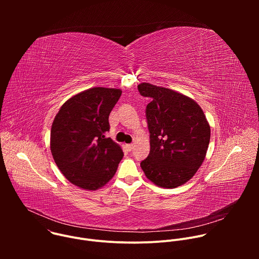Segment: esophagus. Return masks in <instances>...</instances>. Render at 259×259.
Segmentation results:
<instances>
[{
  "instance_id": "obj_1",
  "label": "esophagus",
  "mask_w": 259,
  "mask_h": 259,
  "mask_svg": "<svg viewBox=\"0 0 259 259\" xmlns=\"http://www.w3.org/2000/svg\"><path fill=\"white\" fill-rule=\"evenodd\" d=\"M126 149H127V151L131 152V151L134 149V144H133V143H130V144H126Z\"/></svg>"
}]
</instances>
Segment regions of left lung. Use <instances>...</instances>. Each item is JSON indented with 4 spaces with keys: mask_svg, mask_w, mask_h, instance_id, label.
<instances>
[{
    "mask_svg": "<svg viewBox=\"0 0 259 259\" xmlns=\"http://www.w3.org/2000/svg\"><path fill=\"white\" fill-rule=\"evenodd\" d=\"M137 88L152 100L145 109L151 151L140 167L158 187L177 188L189 181L205 160L209 123L200 105L186 95L150 83Z\"/></svg>",
    "mask_w": 259,
    "mask_h": 259,
    "instance_id": "1",
    "label": "left lung"
}]
</instances>
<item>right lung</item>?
Returning a JSON list of instances; mask_svg holds the SVG:
<instances>
[{
  "mask_svg": "<svg viewBox=\"0 0 259 259\" xmlns=\"http://www.w3.org/2000/svg\"><path fill=\"white\" fill-rule=\"evenodd\" d=\"M122 91L94 87L66 100L51 127L53 159L75 186L96 191L112 179L123 159L121 146L106 138L108 116Z\"/></svg>",
  "mask_w": 259,
  "mask_h": 259,
  "instance_id": "add662e5",
  "label": "right lung"
}]
</instances>
